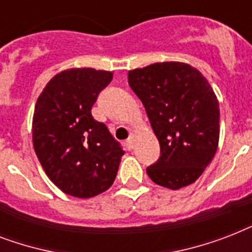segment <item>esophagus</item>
I'll return each instance as SVG.
<instances>
[{"instance_id":"34e87169","label":"esophagus","mask_w":252,"mask_h":252,"mask_svg":"<svg viewBox=\"0 0 252 252\" xmlns=\"http://www.w3.org/2000/svg\"><path fill=\"white\" fill-rule=\"evenodd\" d=\"M134 138H136V134L132 132V133L129 134V137H128V140H126V146H128V149H133L134 146Z\"/></svg>"}]
</instances>
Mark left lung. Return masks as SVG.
<instances>
[{
	"label": "left lung",
	"instance_id": "8db88e82",
	"mask_svg": "<svg viewBox=\"0 0 252 252\" xmlns=\"http://www.w3.org/2000/svg\"><path fill=\"white\" fill-rule=\"evenodd\" d=\"M128 84L161 146L158 161L146 168L149 178L170 189L192 184L219 146V100L208 80L191 65L168 61L129 70Z\"/></svg>",
	"mask_w": 252,
	"mask_h": 252
}]
</instances>
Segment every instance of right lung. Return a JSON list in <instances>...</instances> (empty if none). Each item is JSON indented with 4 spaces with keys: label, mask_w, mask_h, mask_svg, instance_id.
Instances as JSON below:
<instances>
[{
    "label": "right lung",
    "mask_w": 252,
    "mask_h": 252,
    "mask_svg": "<svg viewBox=\"0 0 252 252\" xmlns=\"http://www.w3.org/2000/svg\"><path fill=\"white\" fill-rule=\"evenodd\" d=\"M112 73L68 69L49 81L32 119L33 149L48 178L70 196L89 199L112 186L124 150L91 107Z\"/></svg>",
    "instance_id": "obj_1"
}]
</instances>
